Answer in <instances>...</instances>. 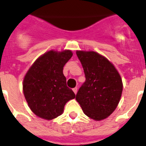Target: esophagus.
Here are the masks:
<instances>
[{"mask_svg": "<svg viewBox=\"0 0 146 146\" xmlns=\"http://www.w3.org/2000/svg\"><path fill=\"white\" fill-rule=\"evenodd\" d=\"M73 92H74V94H77V92H78V88L77 87H75V88H74V89H73Z\"/></svg>", "mask_w": 146, "mask_h": 146, "instance_id": "34e87169", "label": "esophagus"}]
</instances>
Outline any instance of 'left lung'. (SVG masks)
I'll return each mask as SVG.
<instances>
[{"label":"left lung","instance_id":"1","mask_svg":"<svg viewBox=\"0 0 146 146\" xmlns=\"http://www.w3.org/2000/svg\"><path fill=\"white\" fill-rule=\"evenodd\" d=\"M86 81L76 95V100L88 117L100 121L117 108L123 89L121 78L113 63L95 51L77 50Z\"/></svg>","mask_w":146,"mask_h":146}]
</instances>
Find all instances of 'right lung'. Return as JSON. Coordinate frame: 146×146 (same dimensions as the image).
I'll use <instances>...</instances> for the list:
<instances>
[{"label": "right lung", "instance_id": "right-lung-1", "mask_svg": "<svg viewBox=\"0 0 146 146\" xmlns=\"http://www.w3.org/2000/svg\"><path fill=\"white\" fill-rule=\"evenodd\" d=\"M73 54L70 50H49L37 59L26 73L23 92L35 115L51 120L62 113L66 104L75 98L66 85L63 67Z\"/></svg>", "mask_w": 146, "mask_h": 146}]
</instances>
